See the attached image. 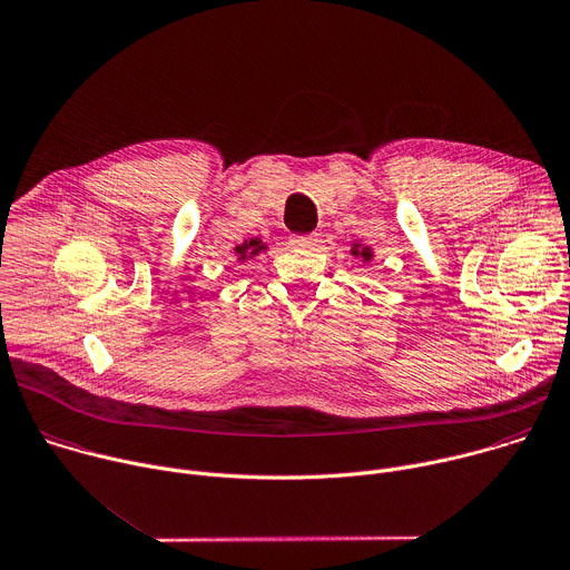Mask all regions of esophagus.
<instances>
[{"mask_svg":"<svg viewBox=\"0 0 570 570\" xmlns=\"http://www.w3.org/2000/svg\"><path fill=\"white\" fill-rule=\"evenodd\" d=\"M291 244L295 248H313L317 246V233H311V235H293L291 237Z\"/></svg>","mask_w":570,"mask_h":570,"instance_id":"1","label":"esophagus"}]
</instances>
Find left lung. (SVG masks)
<instances>
[{
  "label": "left lung",
  "instance_id": "8db88e82",
  "mask_svg": "<svg viewBox=\"0 0 570 570\" xmlns=\"http://www.w3.org/2000/svg\"><path fill=\"white\" fill-rule=\"evenodd\" d=\"M348 255H351V259H355V262L362 264V266H368V264L373 262V257H375L373 248L366 246V244H362V242H353L351 248H348Z\"/></svg>",
  "mask_w": 570,
  "mask_h": 570
}]
</instances>
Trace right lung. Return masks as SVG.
<instances>
[{
	"instance_id": "right-lung-1",
	"label": "right lung",
	"mask_w": 570,
	"mask_h": 570,
	"mask_svg": "<svg viewBox=\"0 0 570 570\" xmlns=\"http://www.w3.org/2000/svg\"><path fill=\"white\" fill-rule=\"evenodd\" d=\"M268 250V244H264L259 237H253V239H244L239 246H235V262L237 264H246L255 257H259L262 253Z\"/></svg>"
}]
</instances>
